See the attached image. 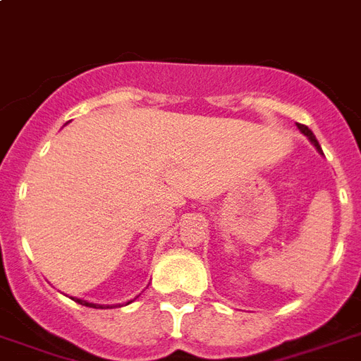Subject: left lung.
Wrapping results in <instances>:
<instances>
[{"instance_id": "left-lung-1", "label": "left lung", "mask_w": 361, "mask_h": 361, "mask_svg": "<svg viewBox=\"0 0 361 361\" xmlns=\"http://www.w3.org/2000/svg\"><path fill=\"white\" fill-rule=\"evenodd\" d=\"M298 129L302 130L303 135L307 136L309 142H311V144H313V146L317 147V152H319L320 155H324V153H322V147H320V144H319V140H317V136L313 135V130L309 129V127H305V125H302V123H298Z\"/></svg>"}]
</instances>
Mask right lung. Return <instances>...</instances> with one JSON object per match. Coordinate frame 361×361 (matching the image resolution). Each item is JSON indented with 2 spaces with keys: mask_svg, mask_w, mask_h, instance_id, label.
<instances>
[{
  "mask_svg": "<svg viewBox=\"0 0 361 361\" xmlns=\"http://www.w3.org/2000/svg\"><path fill=\"white\" fill-rule=\"evenodd\" d=\"M71 300H75L76 303H80V305H86V307H95V309H109V307H118V305H101V303H92V302H86V300H80V298H71ZM136 300V298H135ZM133 302V300H130ZM130 302H127L125 305H129Z\"/></svg>",
  "mask_w": 361,
  "mask_h": 361,
  "instance_id": "1",
  "label": "right lung"
}]
</instances>
